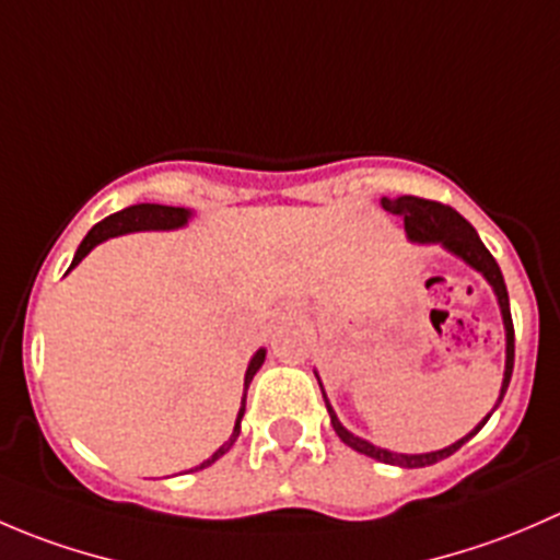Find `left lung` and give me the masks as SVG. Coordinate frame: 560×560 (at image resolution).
Returning a JSON list of instances; mask_svg holds the SVG:
<instances>
[{"label": "left lung", "mask_w": 560, "mask_h": 560, "mask_svg": "<svg viewBox=\"0 0 560 560\" xmlns=\"http://www.w3.org/2000/svg\"><path fill=\"white\" fill-rule=\"evenodd\" d=\"M382 208L389 213H398V217H404L406 238H409L411 244L442 246L444 252H450L453 257L460 259V262H466L468 268L477 270V273L482 276L490 287H493V295H495V301H499V312H501V322H504V336H506L504 380H501L499 400H495V406L490 409V415H493V411L499 409L501 400H504V393H506V387H510V380H512V365H515V327H512L510 295H506V284H504V276H501L499 262H495L493 254H490L488 248H485L482 241H479L477 230H474L471 224H468L466 219L455 211V208L442 206V202H433V200H422V197H409V195L395 197V200L382 197ZM314 376H316V382H319V374H316V371H314ZM319 389H322V398H325L327 415H330L332 431L338 433V439H341L347 447H352L354 453L374 457V460H380V463H389V466H400V468H422V466H433V463L444 460V457L457 453V450H460L468 439L477 436V433L482 431L485 422L490 420V415H488L482 422H477V428H474V431H468L466 436L457 439V442L450 444V447L436 450V453H420V455L393 453V450L376 447V444L365 442V439L354 436L352 431H347V428H343V422L338 420L332 404L327 400V393H325V387H322V382H319Z\"/></svg>", "instance_id": "obj_1"}]
</instances>
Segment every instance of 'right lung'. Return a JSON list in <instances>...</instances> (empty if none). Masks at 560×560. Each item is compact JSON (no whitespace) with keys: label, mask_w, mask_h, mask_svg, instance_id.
<instances>
[{"label":"right lung","mask_w":560,"mask_h":560,"mask_svg":"<svg viewBox=\"0 0 560 560\" xmlns=\"http://www.w3.org/2000/svg\"><path fill=\"white\" fill-rule=\"evenodd\" d=\"M191 217H195V211H189V208L156 206V202H138V206H129V208H124V211L110 213V217L103 219V222L94 224V228L89 230V235L81 241L75 257H72L70 270L75 268V265L81 262V259L86 257L94 246H100L107 238H118V235H127V233H151V230H154V233L180 230L189 224ZM265 354H268L265 349H257V352H254V358L248 360V369L244 376V398H241V409H238V417H235V425H233V433H230V439L217 450V453L208 457V460H202L200 466L191 468V471H197V468H208L211 463H217L224 453H230V447L235 444V439L241 436V420H244V411H246V389H248V385H252L254 374L262 369Z\"/></svg>","instance_id":"add662e5"}]
</instances>
